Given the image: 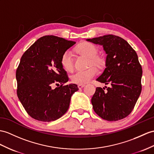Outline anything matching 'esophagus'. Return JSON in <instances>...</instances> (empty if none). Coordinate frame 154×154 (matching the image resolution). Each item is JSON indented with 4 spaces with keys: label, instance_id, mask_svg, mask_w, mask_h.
I'll return each mask as SVG.
<instances>
[{
    "label": "esophagus",
    "instance_id": "1",
    "mask_svg": "<svg viewBox=\"0 0 154 154\" xmlns=\"http://www.w3.org/2000/svg\"><path fill=\"white\" fill-rule=\"evenodd\" d=\"M84 86H85L84 85H78V89H81L83 88Z\"/></svg>",
    "mask_w": 154,
    "mask_h": 154
}]
</instances>
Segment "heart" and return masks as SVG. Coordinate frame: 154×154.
<instances>
[{
    "instance_id": "obj_1",
    "label": "heart",
    "mask_w": 154,
    "mask_h": 154,
    "mask_svg": "<svg viewBox=\"0 0 154 154\" xmlns=\"http://www.w3.org/2000/svg\"><path fill=\"white\" fill-rule=\"evenodd\" d=\"M76 54L87 58L86 67L84 70H78L70 76L71 82L78 85H84L88 83L97 73L96 69H103L105 65V59L103 55L98 54L99 49L94 44L89 42H82L75 48ZM61 64L63 68L68 72L74 69V61L69 51L63 54L61 58Z\"/></svg>"
}]
</instances>
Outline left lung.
Instances as JSON below:
<instances>
[{"label": "left lung", "mask_w": 154, "mask_h": 154, "mask_svg": "<svg viewBox=\"0 0 154 154\" xmlns=\"http://www.w3.org/2000/svg\"><path fill=\"white\" fill-rule=\"evenodd\" d=\"M89 42L102 45L107 54L106 68L97 80L110 87L97 88L91 99L93 108L101 118L118 121L127 117L135 106L141 90L142 66L136 51L126 40L107 35Z\"/></svg>", "instance_id": "1"}]
</instances>
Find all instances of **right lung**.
<instances>
[{"mask_svg":"<svg viewBox=\"0 0 154 154\" xmlns=\"http://www.w3.org/2000/svg\"><path fill=\"white\" fill-rule=\"evenodd\" d=\"M76 42L53 35L41 37L26 51L16 70L17 95L27 114L40 122L55 121L68 110L77 91L61 64L63 54ZM54 84L60 87L52 89Z\"/></svg>","mask_w":154,"mask_h":154,"instance_id":"add662e5","label":"right lung"}]
</instances>
